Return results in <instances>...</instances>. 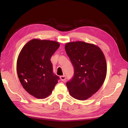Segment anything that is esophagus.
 Wrapping results in <instances>:
<instances>
[{
    "mask_svg": "<svg viewBox=\"0 0 128 128\" xmlns=\"http://www.w3.org/2000/svg\"><path fill=\"white\" fill-rule=\"evenodd\" d=\"M60 79H61V80L62 81H66V75H62V76H61L60 77Z\"/></svg>",
    "mask_w": 128,
    "mask_h": 128,
    "instance_id": "esophagus-1",
    "label": "esophagus"
}]
</instances>
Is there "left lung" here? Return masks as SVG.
Segmentation results:
<instances>
[{"mask_svg": "<svg viewBox=\"0 0 128 128\" xmlns=\"http://www.w3.org/2000/svg\"><path fill=\"white\" fill-rule=\"evenodd\" d=\"M66 53L74 66V74L66 82L69 94L75 99L86 100L103 85L107 74V64L101 50L82 41L67 43Z\"/></svg>", "mask_w": 128, "mask_h": 128, "instance_id": "8db88e82", "label": "left lung"}]
</instances>
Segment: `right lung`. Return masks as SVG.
<instances>
[{"mask_svg":"<svg viewBox=\"0 0 128 128\" xmlns=\"http://www.w3.org/2000/svg\"><path fill=\"white\" fill-rule=\"evenodd\" d=\"M60 46L56 41L34 39L24 46L17 60V72L21 85L37 98L50 95L59 80L53 72L50 58Z\"/></svg>","mask_w":128,"mask_h":128,"instance_id":"1","label":"right lung"}]
</instances>
